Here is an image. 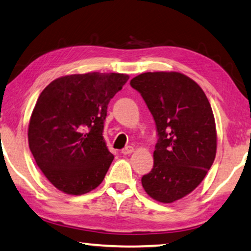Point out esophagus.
<instances>
[{"label": "esophagus", "instance_id": "obj_1", "mask_svg": "<svg viewBox=\"0 0 251 251\" xmlns=\"http://www.w3.org/2000/svg\"><path fill=\"white\" fill-rule=\"evenodd\" d=\"M131 152H133V147H131V146H128V147L123 148L121 150L122 155H129V153H131Z\"/></svg>", "mask_w": 251, "mask_h": 251}]
</instances>
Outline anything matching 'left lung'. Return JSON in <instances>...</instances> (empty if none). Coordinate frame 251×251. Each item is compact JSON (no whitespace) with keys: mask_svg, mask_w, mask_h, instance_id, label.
Here are the masks:
<instances>
[{"mask_svg":"<svg viewBox=\"0 0 251 251\" xmlns=\"http://www.w3.org/2000/svg\"><path fill=\"white\" fill-rule=\"evenodd\" d=\"M156 123L153 167L142 176L153 200L172 203L199 186L217 152L214 115L194 80L176 72L144 73L131 79Z\"/></svg>","mask_w":251,"mask_h":251,"instance_id":"obj_1","label":"left lung"}]
</instances>
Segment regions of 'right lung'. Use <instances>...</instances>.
I'll return each mask as SVG.
<instances>
[{
	"mask_svg": "<svg viewBox=\"0 0 251 251\" xmlns=\"http://www.w3.org/2000/svg\"><path fill=\"white\" fill-rule=\"evenodd\" d=\"M128 79L115 73L68 75L41 92L30 118L29 148L59 191L82 195L102 183L114 158L103 138L107 104Z\"/></svg>",
	"mask_w": 251,
	"mask_h": 251,
	"instance_id": "1",
	"label": "right lung"
}]
</instances>
